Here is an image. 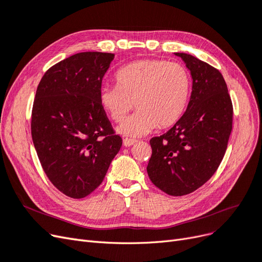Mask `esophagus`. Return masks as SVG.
<instances>
[{
    "mask_svg": "<svg viewBox=\"0 0 262 262\" xmlns=\"http://www.w3.org/2000/svg\"><path fill=\"white\" fill-rule=\"evenodd\" d=\"M136 143H137V141L131 140V139H124V140H123V145H124L125 147L132 146L133 144H136Z\"/></svg>",
    "mask_w": 262,
    "mask_h": 262,
    "instance_id": "obj_1",
    "label": "esophagus"
}]
</instances>
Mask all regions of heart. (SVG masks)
Here are the masks:
<instances>
[{"instance_id": "1", "label": "heart", "mask_w": 262, "mask_h": 262, "mask_svg": "<svg viewBox=\"0 0 262 262\" xmlns=\"http://www.w3.org/2000/svg\"><path fill=\"white\" fill-rule=\"evenodd\" d=\"M116 82V86L100 87L99 102L116 122L123 120L134 102L138 112L118 126L132 138L175 124L185 113L191 89L188 70L164 60L134 61L118 71Z\"/></svg>"}]
</instances>
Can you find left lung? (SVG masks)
Wrapping results in <instances>:
<instances>
[{
	"label": "left lung",
	"instance_id": "left-lung-1",
	"mask_svg": "<svg viewBox=\"0 0 262 262\" xmlns=\"http://www.w3.org/2000/svg\"><path fill=\"white\" fill-rule=\"evenodd\" d=\"M175 55L191 74V96L175 125L150 139L146 170L157 188L179 196L193 192L216 171L232 132L233 105L219 70L191 54Z\"/></svg>",
	"mask_w": 262,
	"mask_h": 262
}]
</instances>
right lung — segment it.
<instances>
[{
    "mask_svg": "<svg viewBox=\"0 0 262 262\" xmlns=\"http://www.w3.org/2000/svg\"><path fill=\"white\" fill-rule=\"evenodd\" d=\"M114 53L80 52L42 76L31 113V137L47 177L62 193L81 199L104 180L122 145L99 102Z\"/></svg>",
    "mask_w": 262,
    "mask_h": 262,
    "instance_id": "right-lung-1",
    "label": "right lung"
}]
</instances>
